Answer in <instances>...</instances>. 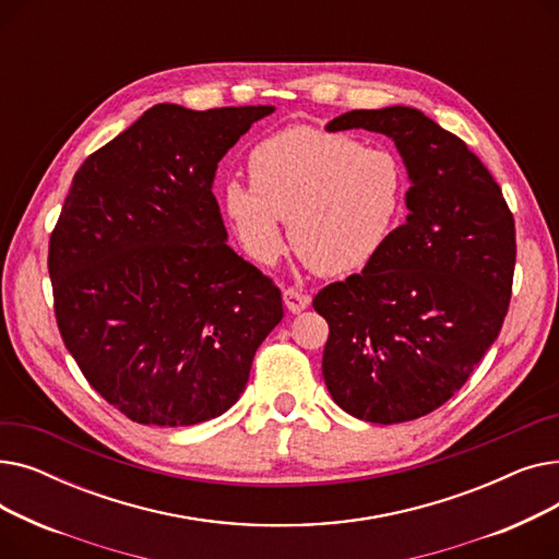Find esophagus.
Listing matches in <instances>:
<instances>
[{
  "instance_id": "esophagus-1",
  "label": "esophagus",
  "mask_w": 559,
  "mask_h": 559,
  "mask_svg": "<svg viewBox=\"0 0 559 559\" xmlns=\"http://www.w3.org/2000/svg\"><path fill=\"white\" fill-rule=\"evenodd\" d=\"M283 304L287 306L289 312H301V310H306L310 306V297L304 295V292L297 289V287H287L283 292Z\"/></svg>"
}]
</instances>
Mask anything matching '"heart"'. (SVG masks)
I'll return each instance as SVG.
<instances>
[{
  "mask_svg": "<svg viewBox=\"0 0 559 559\" xmlns=\"http://www.w3.org/2000/svg\"><path fill=\"white\" fill-rule=\"evenodd\" d=\"M251 186L230 181L224 211L245 249L274 262L289 219L295 251L321 274L367 267L383 251L403 215L407 174L380 146H362L344 133L289 127L253 146Z\"/></svg>",
  "mask_w": 559,
  "mask_h": 559,
  "instance_id": "heart-1",
  "label": "heart"
}]
</instances>
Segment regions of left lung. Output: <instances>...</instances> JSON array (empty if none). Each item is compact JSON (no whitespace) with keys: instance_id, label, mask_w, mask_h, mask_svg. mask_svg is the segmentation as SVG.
Wrapping results in <instances>:
<instances>
[{"instance_id":"obj_1","label":"left lung","mask_w":559,"mask_h":559,"mask_svg":"<svg viewBox=\"0 0 559 559\" xmlns=\"http://www.w3.org/2000/svg\"><path fill=\"white\" fill-rule=\"evenodd\" d=\"M394 140L409 215L362 274L314 297L329 321L326 388L362 421L401 424L444 405L501 333L516 260L514 217L480 158L421 110H350L326 131Z\"/></svg>"}]
</instances>
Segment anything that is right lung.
Masks as SVG:
<instances>
[{"instance_id":"add662e5","label":"right lung","mask_w":559,"mask_h":559,"mask_svg":"<svg viewBox=\"0 0 559 559\" xmlns=\"http://www.w3.org/2000/svg\"><path fill=\"white\" fill-rule=\"evenodd\" d=\"M272 112L156 104L74 174L49 240L53 312L87 383L131 421L224 415L283 319L213 194L217 163Z\"/></svg>"}]
</instances>
